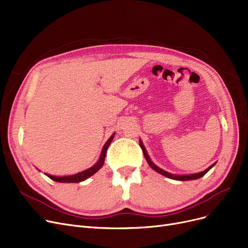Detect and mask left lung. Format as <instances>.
Returning <instances> with one entry per match:
<instances>
[{"label": "left lung", "mask_w": 248, "mask_h": 248, "mask_svg": "<svg viewBox=\"0 0 248 248\" xmlns=\"http://www.w3.org/2000/svg\"><path fill=\"white\" fill-rule=\"evenodd\" d=\"M140 146H141V148H142V150H143L144 156H145V158H146V160H147L148 164L150 165V167L152 168V169H154L155 171H157L158 173L162 174V175H164V176H166V177H168V178H170V179L180 180V181H186V180L198 179V178L202 177L215 164H216V162H215V163L212 164L210 167H208L206 170H203V171H202V172H199V173H193V174H172V173H169V172H167V171H165V170H163V169H161L160 167H158L157 165H155V164L152 162V161H151V159H150V157H149V155H148V153H147V151H146V149H145V147H144V145H143L142 140H140Z\"/></svg>", "instance_id": "1"}]
</instances>
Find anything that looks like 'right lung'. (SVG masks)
Listing matches in <instances>:
<instances>
[{
  "mask_svg": "<svg viewBox=\"0 0 248 248\" xmlns=\"http://www.w3.org/2000/svg\"><path fill=\"white\" fill-rule=\"evenodd\" d=\"M114 135L115 133H113L110 138L107 140V142L105 143V145L103 146L102 148V151H101V154H100V157L98 159L97 162H96L92 167L86 169L84 171H81L79 172V173H76V174H73V175H68V176H53V175H50V174H46V176H48L50 179L55 180L57 182H69V184H72V182H81V181H84L85 179L89 178L90 176H92L93 174H95L96 172H97L104 164V159H105V155H106V151L107 149H108L111 141L114 138Z\"/></svg>",
  "mask_w": 248,
  "mask_h": 248,
  "instance_id": "add662e5",
  "label": "right lung"
}]
</instances>
